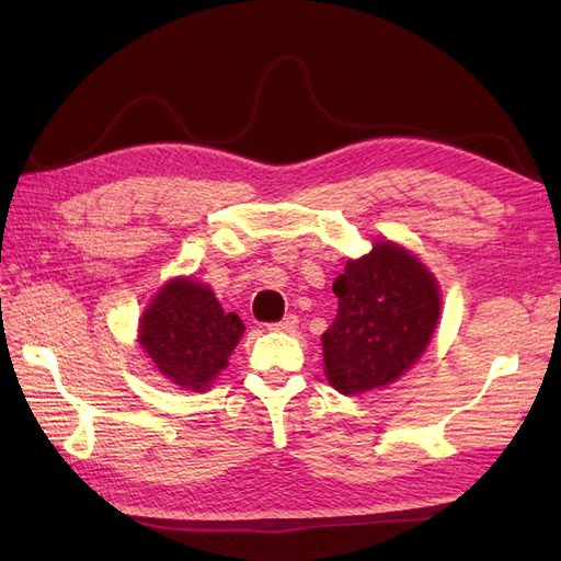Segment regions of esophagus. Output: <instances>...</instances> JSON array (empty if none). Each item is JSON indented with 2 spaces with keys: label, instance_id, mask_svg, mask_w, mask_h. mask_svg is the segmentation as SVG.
Wrapping results in <instances>:
<instances>
[{
  "label": "esophagus",
  "instance_id": "obj_1",
  "mask_svg": "<svg viewBox=\"0 0 561 561\" xmlns=\"http://www.w3.org/2000/svg\"><path fill=\"white\" fill-rule=\"evenodd\" d=\"M297 325H299V318L295 313H290V316H285L278 322H271L268 330H274V332H295Z\"/></svg>",
  "mask_w": 561,
  "mask_h": 561
}]
</instances>
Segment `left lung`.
<instances>
[{
  "label": "left lung",
  "instance_id": "obj_1",
  "mask_svg": "<svg viewBox=\"0 0 561 561\" xmlns=\"http://www.w3.org/2000/svg\"><path fill=\"white\" fill-rule=\"evenodd\" d=\"M336 318L322 334L328 381L344 396L393 383L416 365L439 318L435 276L410 250L379 241L332 285Z\"/></svg>",
  "mask_w": 561,
  "mask_h": 561
}]
</instances>
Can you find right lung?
Segmentation results:
<instances>
[{
	"instance_id": "1",
	"label": "right lung",
	"mask_w": 561,
	"mask_h": 561,
	"mask_svg": "<svg viewBox=\"0 0 561 561\" xmlns=\"http://www.w3.org/2000/svg\"><path fill=\"white\" fill-rule=\"evenodd\" d=\"M243 332V320L225 313L208 285L173 278L145 309L138 342L163 377L203 393L227 367Z\"/></svg>"
}]
</instances>
